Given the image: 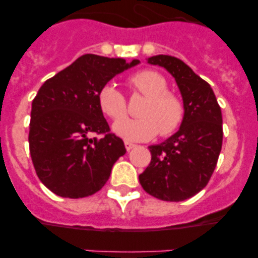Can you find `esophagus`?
<instances>
[{
	"instance_id": "34e87169",
	"label": "esophagus",
	"mask_w": 258,
	"mask_h": 258,
	"mask_svg": "<svg viewBox=\"0 0 258 258\" xmlns=\"http://www.w3.org/2000/svg\"><path fill=\"white\" fill-rule=\"evenodd\" d=\"M124 145H125V149H126L127 152L132 151V150H133L134 147H136V145H134V143H132V142H125Z\"/></svg>"
}]
</instances>
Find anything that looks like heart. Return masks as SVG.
Returning a JSON list of instances; mask_svg holds the SVG:
<instances>
[{
	"instance_id": "heart-1",
	"label": "heart",
	"mask_w": 258,
	"mask_h": 258,
	"mask_svg": "<svg viewBox=\"0 0 258 258\" xmlns=\"http://www.w3.org/2000/svg\"><path fill=\"white\" fill-rule=\"evenodd\" d=\"M131 84L137 92L147 97L141 108L140 118H122L126 113V101L113 84H106L98 93V104L102 112L115 120L113 132L122 140L142 142L160 133L172 136L184 120V104L178 95L168 92V83L159 72L143 70L131 77Z\"/></svg>"
}]
</instances>
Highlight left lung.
Masks as SVG:
<instances>
[{
    "label": "left lung",
    "mask_w": 258,
    "mask_h": 258,
    "mask_svg": "<svg viewBox=\"0 0 258 258\" xmlns=\"http://www.w3.org/2000/svg\"><path fill=\"white\" fill-rule=\"evenodd\" d=\"M150 64L165 68L178 85L184 104L183 124L160 145L150 146L151 163L140 174L143 190L165 202H182L206 187L222 147V113L211 85L186 63L155 55Z\"/></svg>",
    "instance_id": "obj_1"
}]
</instances>
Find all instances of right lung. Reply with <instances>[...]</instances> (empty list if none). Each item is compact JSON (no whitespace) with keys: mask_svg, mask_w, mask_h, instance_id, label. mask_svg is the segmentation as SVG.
Here are the masks:
<instances>
[{"mask_svg":"<svg viewBox=\"0 0 258 258\" xmlns=\"http://www.w3.org/2000/svg\"><path fill=\"white\" fill-rule=\"evenodd\" d=\"M138 63L85 54L40 88L32 102L29 152L40 181L58 197L79 199L99 191L126 152L121 138L109 133L98 93ZM93 133L104 137L90 139Z\"/></svg>","mask_w":258,"mask_h":258,"instance_id":"right-lung-1","label":"right lung"}]
</instances>
